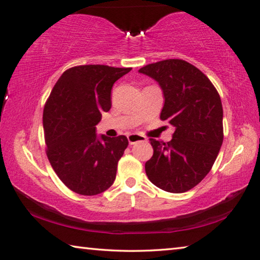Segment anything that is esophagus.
Here are the masks:
<instances>
[{"instance_id": "esophagus-1", "label": "esophagus", "mask_w": 260, "mask_h": 260, "mask_svg": "<svg viewBox=\"0 0 260 260\" xmlns=\"http://www.w3.org/2000/svg\"><path fill=\"white\" fill-rule=\"evenodd\" d=\"M127 139H128L129 144H135L136 142H141V141L147 140L143 135H140V134H128L127 135Z\"/></svg>"}]
</instances>
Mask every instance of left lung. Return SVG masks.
Returning a JSON list of instances; mask_svg holds the SVG:
<instances>
[{
	"instance_id": "1",
	"label": "left lung",
	"mask_w": 260,
	"mask_h": 260,
	"mask_svg": "<svg viewBox=\"0 0 260 260\" xmlns=\"http://www.w3.org/2000/svg\"><path fill=\"white\" fill-rule=\"evenodd\" d=\"M139 72L158 82L164 95L160 119L174 127L170 142L150 139L153 155L146 173L165 191L190 190L210 172L222 144L220 96L209 78L186 60H160Z\"/></svg>"
}]
</instances>
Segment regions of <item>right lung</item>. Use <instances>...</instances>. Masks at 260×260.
<instances>
[{"label": "right lung", "instance_id": "right-lung-1", "mask_svg": "<svg viewBox=\"0 0 260 260\" xmlns=\"http://www.w3.org/2000/svg\"><path fill=\"white\" fill-rule=\"evenodd\" d=\"M131 68L80 65L61 74L43 110L47 156L65 186L85 196L111 187L128 146L125 135L96 134L102 112L111 109V89Z\"/></svg>", "mask_w": 260, "mask_h": 260}]
</instances>
